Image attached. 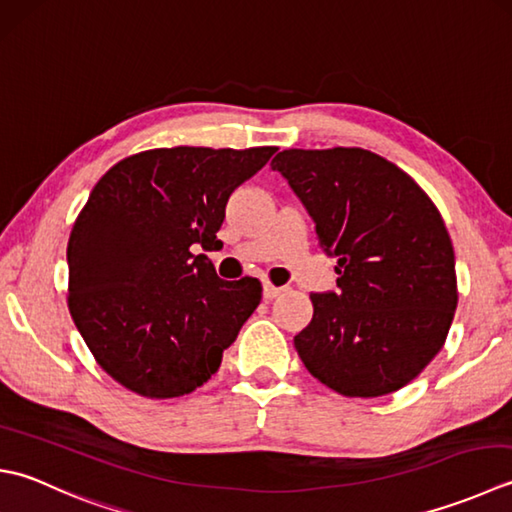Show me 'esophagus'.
<instances>
[{
  "label": "esophagus",
  "mask_w": 512,
  "mask_h": 512,
  "mask_svg": "<svg viewBox=\"0 0 512 512\" xmlns=\"http://www.w3.org/2000/svg\"><path fill=\"white\" fill-rule=\"evenodd\" d=\"M284 293V286H273V284H264V299H275L277 295Z\"/></svg>",
  "instance_id": "obj_1"
}]
</instances>
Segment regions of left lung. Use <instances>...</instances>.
I'll return each instance as SVG.
<instances>
[{
    "label": "left lung",
    "mask_w": 512,
    "mask_h": 512,
    "mask_svg": "<svg viewBox=\"0 0 512 512\" xmlns=\"http://www.w3.org/2000/svg\"><path fill=\"white\" fill-rule=\"evenodd\" d=\"M273 170L337 259V288L313 293L295 335L308 373L346 397L404 388L442 350L457 308L444 219L402 168L364 148L282 150Z\"/></svg>",
    "instance_id": "8db88e82"
}]
</instances>
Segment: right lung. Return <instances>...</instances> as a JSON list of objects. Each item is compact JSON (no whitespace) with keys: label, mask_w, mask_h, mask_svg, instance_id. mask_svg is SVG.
Returning <instances> with one entry per match:
<instances>
[{"label":"right lung","mask_w":512,"mask_h":512,"mask_svg":"<svg viewBox=\"0 0 512 512\" xmlns=\"http://www.w3.org/2000/svg\"><path fill=\"white\" fill-rule=\"evenodd\" d=\"M277 148H155L95 184L68 239V308L106 373L150 399L193 393L262 302L253 277L224 282L193 246Z\"/></svg>","instance_id":"right-lung-1"}]
</instances>
